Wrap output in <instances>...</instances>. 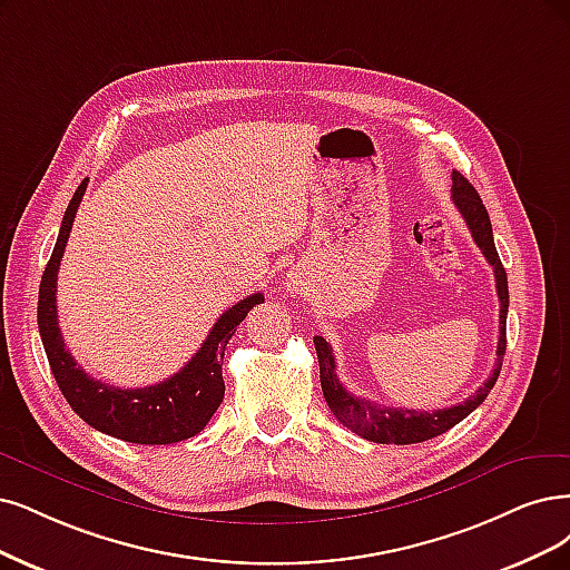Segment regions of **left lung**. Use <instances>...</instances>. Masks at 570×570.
Returning a JSON list of instances; mask_svg holds the SVG:
<instances>
[{
    "label": "left lung",
    "instance_id": "8db88e82",
    "mask_svg": "<svg viewBox=\"0 0 570 570\" xmlns=\"http://www.w3.org/2000/svg\"><path fill=\"white\" fill-rule=\"evenodd\" d=\"M451 197L458 210L465 218L472 239L481 248L483 256H487L489 265L495 272V288H498V301H500V338H498V360L495 368L489 375V381L483 383L472 396L465 402L451 406V409H439V411H415V409H390V406H377L368 399L350 394L343 383L335 375V360L333 350L322 335H314V350H317L320 360V377H322V390L326 396V404L331 413L341 420V425L360 434L362 439L375 441V444H420V441H428L432 436H439L455 428L460 420H465L483 399L489 396L493 390L500 368H502V356L504 347H508V307H510V291H508V272H504L500 256L495 250L493 242V227L489 210L483 206L476 189L470 185V180L453 171V187Z\"/></svg>",
    "mask_w": 570,
    "mask_h": 570
}]
</instances>
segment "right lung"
I'll use <instances>...</instances> for the list:
<instances>
[{"label":"right lung","mask_w":570,"mask_h":570,"mask_svg":"<svg viewBox=\"0 0 570 570\" xmlns=\"http://www.w3.org/2000/svg\"><path fill=\"white\" fill-rule=\"evenodd\" d=\"M87 183L89 180H81L66 208L53 253L39 284L37 324L51 373L72 411L94 430L121 441H131V444H176V441L199 434L210 415L218 411L225 396V347L232 335H235L237 326L244 322L248 309L265 298L263 293H253V296L223 312L193 360L178 373L166 377L164 383L138 390H121L102 381H94L87 371L77 366L75 356L62 343L56 309L58 269L70 239L79 202L83 193H87Z\"/></svg>","instance_id":"1"}]
</instances>
